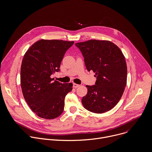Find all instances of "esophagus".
<instances>
[{
    "instance_id": "obj_1",
    "label": "esophagus",
    "mask_w": 152,
    "mask_h": 152,
    "mask_svg": "<svg viewBox=\"0 0 152 152\" xmlns=\"http://www.w3.org/2000/svg\"><path fill=\"white\" fill-rule=\"evenodd\" d=\"M79 86H80V85H78V84H76V83H73V88H78Z\"/></svg>"
}]
</instances>
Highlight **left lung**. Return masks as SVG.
I'll return each instance as SVG.
<instances>
[{"instance_id": "8db88e82", "label": "left lung", "mask_w": 152, "mask_h": 152, "mask_svg": "<svg viewBox=\"0 0 152 152\" xmlns=\"http://www.w3.org/2000/svg\"><path fill=\"white\" fill-rule=\"evenodd\" d=\"M87 70L95 73V85H86L82 99L87 110L101 114L113 109L120 100L127 84V67L118 46L110 41L91 39L76 43Z\"/></svg>"}]
</instances>
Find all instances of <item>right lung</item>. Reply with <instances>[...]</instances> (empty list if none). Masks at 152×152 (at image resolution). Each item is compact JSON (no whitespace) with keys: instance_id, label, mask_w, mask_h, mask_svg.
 Listing matches in <instances>:
<instances>
[{"instance_id":"right-lung-1","label":"right lung","mask_w":152,"mask_h":152,"mask_svg":"<svg viewBox=\"0 0 152 152\" xmlns=\"http://www.w3.org/2000/svg\"><path fill=\"white\" fill-rule=\"evenodd\" d=\"M74 41L41 39L25 53L20 67L23 97L34 113L45 119H54L64 110L66 95L73 84L62 83L51 76L60 71L61 60Z\"/></svg>"}]
</instances>
